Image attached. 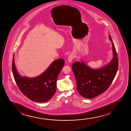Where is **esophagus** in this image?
I'll list each match as a JSON object with an SVG mask.
<instances>
[{
    "label": "esophagus",
    "instance_id": "esophagus-1",
    "mask_svg": "<svg viewBox=\"0 0 131 131\" xmlns=\"http://www.w3.org/2000/svg\"><path fill=\"white\" fill-rule=\"evenodd\" d=\"M75 55L74 54H71L70 56H69L68 58V62L69 63H71L72 59H73L75 57Z\"/></svg>",
    "mask_w": 131,
    "mask_h": 131
}]
</instances>
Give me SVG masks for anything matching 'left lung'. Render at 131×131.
Segmentation results:
<instances>
[{
	"label": "left lung",
	"mask_w": 131,
	"mask_h": 131,
	"mask_svg": "<svg viewBox=\"0 0 131 131\" xmlns=\"http://www.w3.org/2000/svg\"><path fill=\"white\" fill-rule=\"evenodd\" d=\"M109 36L112 42L113 58L107 64L99 69L90 68L82 60L72 65L77 91L86 99L95 97L106 91L116 74L118 57L111 35Z\"/></svg>",
	"instance_id": "1"
}]
</instances>
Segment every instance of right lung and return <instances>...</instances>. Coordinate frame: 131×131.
I'll return each mask as SVG.
<instances>
[{
	"label": "right lung",
	"instance_id": "1",
	"mask_svg": "<svg viewBox=\"0 0 131 131\" xmlns=\"http://www.w3.org/2000/svg\"><path fill=\"white\" fill-rule=\"evenodd\" d=\"M64 65L63 59H56L40 75L34 78L21 77L16 69L14 54L12 71L15 81L24 95L32 101L44 102L56 93L58 76Z\"/></svg>",
	"mask_w": 131,
	"mask_h": 131
}]
</instances>
